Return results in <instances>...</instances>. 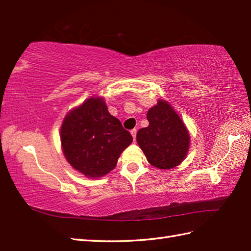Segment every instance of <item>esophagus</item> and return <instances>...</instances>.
Here are the masks:
<instances>
[{
    "mask_svg": "<svg viewBox=\"0 0 251 251\" xmlns=\"http://www.w3.org/2000/svg\"><path fill=\"white\" fill-rule=\"evenodd\" d=\"M130 134H131L132 138H134V141H136V135H137V130H136V129H132V130H130Z\"/></svg>",
    "mask_w": 251,
    "mask_h": 251,
    "instance_id": "esophagus-1",
    "label": "esophagus"
}]
</instances>
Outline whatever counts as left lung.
Instances as JSON below:
<instances>
[{"label": "left lung", "instance_id": "1", "mask_svg": "<svg viewBox=\"0 0 251 251\" xmlns=\"http://www.w3.org/2000/svg\"><path fill=\"white\" fill-rule=\"evenodd\" d=\"M149 126L137 132V142L152 166L172 169L184 161L190 132L169 102L162 99L148 111Z\"/></svg>", "mask_w": 251, "mask_h": 251}]
</instances>
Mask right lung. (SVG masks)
Returning <instances> with one entry per match:
<instances>
[{"label":"right lung","mask_w":251,"mask_h":251,"mask_svg":"<svg viewBox=\"0 0 251 251\" xmlns=\"http://www.w3.org/2000/svg\"><path fill=\"white\" fill-rule=\"evenodd\" d=\"M68 163L87 178H100L114 169L132 137L111 115L103 97H90L69 111L60 129Z\"/></svg>","instance_id":"1"}]
</instances>
